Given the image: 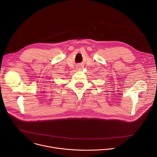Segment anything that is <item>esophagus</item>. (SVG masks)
<instances>
[{"mask_svg":"<svg viewBox=\"0 0 157 157\" xmlns=\"http://www.w3.org/2000/svg\"><path fill=\"white\" fill-rule=\"evenodd\" d=\"M79 67H80V66H79V67H78V69H81V68H79Z\"/></svg>","mask_w":157,"mask_h":157,"instance_id":"obj_1","label":"esophagus"}]
</instances>
